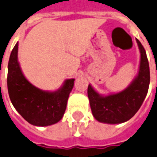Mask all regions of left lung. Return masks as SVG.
I'll list each match as a JSON object with an SVG mask.
<instances>
[{"label":"left lung","mask_w":157,"mask_h":157,"mask_svg":"<svg viewBox=\"0 0 157 157\" xmlns=\"http://www.w3.org/2000/svg\"><path fill=\"white\" fill-rule=\"evenodd\" d=\"M140 51V70L136 78L126 90L120 93L101 96L88 86V98L94 117L98 121L118 124L130 120L142 105L148 92L150 68L147 53L136 39Z\"/></svg>","instance_id":"8db88e82"}]
</instances>
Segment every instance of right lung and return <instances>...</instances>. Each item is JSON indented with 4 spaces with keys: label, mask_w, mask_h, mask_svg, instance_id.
Returning <instances> with one entry per match:
<instances>
[{
    "label": "right lung",
    "mask_w": 157,
    "mask_h": 157,
    "mask_svg": "<svg viewBox=\"0 0 157 157\" xmlns=\"http://www.w3.org/2000/svg\"><path fill=\"white\" fill-rule=\"evenodd\" d=\"M18 42L8 62L7 88L10 101L19 114L31 125L50 126L63 117L75 79L65 82L61 90L47 92L35 87L25 78L17 61Z\"/></svg>",
    "instance_id": "1"
}]
</instances>
